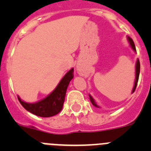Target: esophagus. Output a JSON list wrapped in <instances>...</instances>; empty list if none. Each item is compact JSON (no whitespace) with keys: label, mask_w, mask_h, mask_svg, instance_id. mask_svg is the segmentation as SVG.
I'll use <instances>...</instances> for the list:
<instances>
[{"label":"esophagus","mask_w":151,"mask_h":151,"mask_svg":"<svg viewBox=\"0 0 151 151\" xmlns=\"http://www.w3.org/2000/svg\"><path fill=\"white\" fill-rule=\"evenodd\" d=\"M78 72H79V74H83V72L82 70H79V69H78Z\"/></svg>","instance_id":"34e87169"}]
</instances>
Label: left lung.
I'll use <instances>...</instances> for the list:
<instances>
[{
	"label": "left lung",
	"instance_id": "1",
	"mask_svg": "<svg viewBox=\"0 0 151 151\" xmlns=\"http://www.w3.org/2000/svg\"><path fill=\"white\" fill-rule=\"evenodd\" d=\"M127 39H128V41L129 42V44H130V46H131L132 49V50H134L135 52H136V49H135V43H134V42H133L132 39L130 38L129 37H127ZM139 74H140V62H139V60L138 59L136 62V64H135V83H134V86H133L132 92V93H133V92H135V89H136L137 83H138V77H139ZM89 99H90V101L92 102V104H93L95 107H96V108H99V106L97 105V104H96V102L95 101L94 99H93V98H92L90 95H89Z\"/></svg>",
	"mask_w": 151,
	"mask_h": 151
}]
</instances>
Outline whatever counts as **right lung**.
Here are the masks:
<instances>
[{
    "label": "right lung",
    "instance_id": "1",
    "mask_svg": "<svg viewBox=\"0 0 151 151\" xmlns=\"http://www.w3.org/2000/svg\"><path fill=\"white\" fill-rule=\"evenodd\" d=\"M74 69L71 68L62 77L55 89L48 96L35 103H27L18 96V99L25 109L33 114L41 117H50L59 114L62 109L66 91L70 81L74 77Z\"/></svg>",
    "mask_w": 151,
    "mask_h": 151
}]
</instances>
